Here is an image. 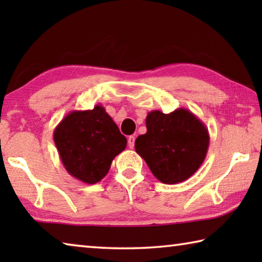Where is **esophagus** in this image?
<instances>
[{"instance_id":"34e87169","label":"esophagus","mask_w":262,"mask_h":262,"mask_svg":"<svg viewBox=\"0 0 262 262\" xmlns=\"http://www.w3.org/2000/svg\"><path fill=\"white\" fill-rule=\"evenodd\" d=\"M134 145H135V136L130 135L129 137H128V147L133 149L134 148Z\"/></svg>"}]
</instances>
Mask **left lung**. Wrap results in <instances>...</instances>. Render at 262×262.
<instances>
[{"label":"left lung","instance_id":"8db88e82","mask_svg":"<svg viewBox=\"0 0 262 262\" xmlns=\"http://www.w3.org/2000/svg\"><path fill=\"white\" fill-rule=\"evenodd\" d=\"M147 133L135 141V150L164 184H178L202 165L209 147V133L200 119L186 108L165 114L151 111Z\"/></svg>","mask_w":262,"mask_h":262}]
</instances>
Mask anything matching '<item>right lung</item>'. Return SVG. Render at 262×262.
<instances>
[{"mask_svg":"<svg viewBox=\"0 0 262 262\" xmlns=\"http://www.w3.org/2000/svg\"><path fill=\"white\" fill-rule=\"evenodd\" d=\"M53 136L68 173L91 185L107 174L114 157L127 145V139L101 105L68 113Z\"/></svg>","mask_w":262,"mask_h":262,"instance_id":"obj_1","label":"right lung"}]
</instances>
